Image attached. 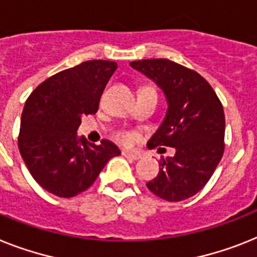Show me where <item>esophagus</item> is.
<instances>
[{"mask_svg":"<svg viewBox=\"0 0 257 257\" xmlns=\"http://www.w3.org/2000/svg\"><path fill=\"white\" fill-rule=\"evenodd\" d=\"M122 155L126 157V158L133 159V161H139V159L142 158V154L140 152H126V150H124V152H122Z\"/></svg>","mask_w":257,"mask_h":257,"instance_id":"34e87169","label":"esophagus"}]
</instances>
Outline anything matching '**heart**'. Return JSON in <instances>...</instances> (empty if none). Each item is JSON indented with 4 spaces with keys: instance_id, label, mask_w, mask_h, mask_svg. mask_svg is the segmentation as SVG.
<instances>
[{
    "instance_id": "b5f03b06",
    "label": "heart",
    "mask_w": 257,
    "mask_h": 257,
    "mask_svg": "<svg viewBox=\"0 0 257 257\" xmlns=\"http://www.w3.org/2000/svg\"><path fill=\"white\" fill-rule=\"evenodd\" d=\"M144 88H152V87H144ZM144 88H141V90H144ZM115 137L120 144H122V145L125 146H129V145H133V144L137 141L139 135H137V132H135V131L124 129V131H120V132L116 133Z\"/></svg>"
}]
</instances>
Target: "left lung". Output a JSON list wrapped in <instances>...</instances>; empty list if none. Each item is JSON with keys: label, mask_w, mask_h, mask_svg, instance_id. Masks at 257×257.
I'll use <instances>...</instances> for the list:
<instances>
[{"label": "left lung", "mask_w": 257, "mask_h": 257, "mask_svg": "<svg viewBox=\"0 0 257 257\" xmlns=\"http://www.w3.org/2000/svg\"><path fill=\"white\" fill-rule=\"evenodd\" d=\"M131 66L153 79L169 103L165 120L148 148L176 150L172 158L161 159L159 174L146 187L166 201H183L205 187L223 155L222 103L204 77L180 64L150 59L132 61Z\"/></svg>", "instance_id": "8db88e82"}]
</instances>
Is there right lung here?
I'll return each mask as SVG.
<instances>
[{"label":"right lung","instance_id":"add662e5","mask_svg":"<svg viewBox=\"0 0 257 257\" xmlns=\"http://www.w3.org/2000/svg\"><path fill=\"white\" fill-rule=\"evenodd\" d=\"M117 64L90 60L45 79L27 98L21 118L19 152L32 178L59 197L90 188L107 162L120 155L115 144L77 137L83 115H94Z\"/></svg>","mask_w":257,"mask_h":257}]
</instances>
